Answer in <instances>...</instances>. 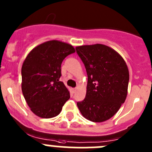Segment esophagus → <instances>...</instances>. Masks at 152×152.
I'll return each mask as SVG.
<instances>
[{"label": "esophagus", "instance_id": "esophagus-1", "mask_svg": "<svg viewBox=\"0 0 152 152\" xmlns=\"http://www.w3.org/2000/svg\"><path fill=\"white\" fill-rule=\"evenodd\" d=\"M76 87H75V88H73V93H75V92H76Z\"/></svg>", "mask_w": 152, "mask_h": 152}]
</instances>
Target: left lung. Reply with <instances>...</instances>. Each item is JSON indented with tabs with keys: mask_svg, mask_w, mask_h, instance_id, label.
I'll use <instances>...</instances> for the list:
<instances>
[{
	"mask_svg": "<svg viewBox=\"0 0 152 152\" xmlns=\"http://www.w3.org/2000/svg\"><path fill=\"white\" fill-rule=\"evenodd\" d=\"M76 53L87 74L85 99L77 102L82 115L93 122H103L113 117L127 96L129 73L118 52L102 44L82 45Z\"/></svg>",
	"mask_w": 152,
	"mask_h": 152,
	"instance_id": "8db88e82",
	"label": "left lung"
}]
</instances>
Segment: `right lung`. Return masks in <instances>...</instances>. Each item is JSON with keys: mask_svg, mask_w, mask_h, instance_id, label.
Instances as JSON below:
<instances>
[{"mask_svg": "<svg viewBox=\"0 0 152 152\" xmlns=\"http://www.w3.org/2000/svg\"><path fill=\"white\" fill-rule=\"evenodd\" d=\"M75 53L70 44L50 40L31 50L23 64L22 92L27 104L36 115L50 118L58 115L70 93L61 77V65Z\"/></svg>", "mask_w": 152, "mask_h": 152, "instance_id": "obj_1", "label": "right lung"}]
</instances>
